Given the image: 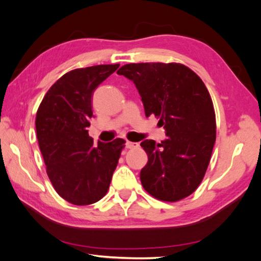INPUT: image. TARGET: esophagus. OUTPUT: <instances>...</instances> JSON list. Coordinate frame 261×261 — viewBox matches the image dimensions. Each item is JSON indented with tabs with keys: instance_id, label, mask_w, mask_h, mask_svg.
Segmentation results:
<instances>
[{
	"instance_id": "esophagus-1",
	"label": "esophagus",
	"mask_w": 261,
	"mask_h": 261,
	"mask_svg": "<svg viewBox=\"0 0 261 261\" xmlns=\"http://www.w3.org/2000/svg\"><path fill=\"white\" fill-rule=\"evenodd\" d=\"M138 146V143L137 142H131V141H126L125 143H124V147L126 148V149H134V148H137Z\"/></svg>"
}]
</instances>
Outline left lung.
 <instances>
[{"instance_id": "8db88e82", "label": "left lung", "mask_w": 261, "mask_h": 261, "mask_svg": "<svg viewBox=\"0 0 261 261\" xmlns=\"http://www.w3.org/2000/svg\"><path fill=\"white\" fill-rule=\"evenodd\" d=\"M134 82L146 116L164 126L160 143L146 139L148 163L140 171L143 188L158 199L176 202L201 184L215 142V113L206 86L186 66L126 64L116 71Z\"/></svg>"}]
</instances>
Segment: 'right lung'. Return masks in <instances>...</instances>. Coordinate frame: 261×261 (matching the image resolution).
<instances>
[{
  "label": "right lung",
  "instance_id": "1",
  "mask_svg": "<svg viewBox=\"0 0 261 261\" xmlns=\"http://www.w3.org/2000/svg\"><path fill=\"white\" fill-rule=\"evenodd\" d=\"M119 66L69 71L49 88L37 111V138L48 177L74 205L93 204L107 194L124 147L123 139L95 145L87 130L94 116L93 93Z\"/></svg>",
  "mask_w": 261,
  "mask_h": 261
}]
</instances>
